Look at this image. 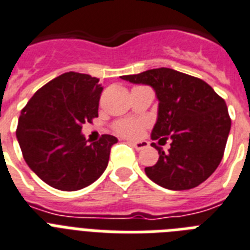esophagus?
Masks as SVG:
<instances>
[{
    "label": "esophagus",
    "instance_id": "esophagus-1",
    "mask_svg": "<svg viewBox=\"0 0 250 250\" xmlns=\"http://www.w3.org/2000/svg\"><path fill=\"white\" fill-rule=\"evenodd\" d=\"M131 144L136 150L146 149V147L149 146V143H147V141H133V143H131Z\"/></svg>",
    "mask_w": 250,
    "mask_h": 250
}]
</instances>
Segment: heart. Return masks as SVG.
<instances>
[{
    "mask_svg": "<svg viewBox=\"0 0 250 250\" xmlns=\"http://www.w3.org/2000/svg\"><path fill=\"white\" fill-rule=\"evenodd\" d=\"M144 122L135 119H122L114 125V131L125 137H136L141 133Z\"/></svg>",
    "mask_w": 250,
    "mask_h": 250,
    "instance_id": "1",
    "label": "heart"
}]
</instances>
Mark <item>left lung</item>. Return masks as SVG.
Returning <instances> with one entry per match:
<instances>
[{"mask_svg":"<svg viewBox=\"0 0 250 250\" xmlns=\"http://www.w3.org/2000/svg\"><path fill=\"white\" fill-rule=\"evenodd\" d=\"M122 79L155 91L157 123L151 139L171 138L167 153L157 145L159 159L146 176L168 190H188L204 182L224 157L231 119L225 100L203 79L169 68L150 69Z\"/></svg>","mask_w":250,"mask_h":250,"instance_id":"8db88e82","label":"left lung"}]
</instances>
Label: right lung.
Here are the masks:
<instances>
[{
    "label": "right lung",
    "instance_id": "1",
    "mask_svg": "<svg viewBox=\"0 0 250 250\" xmlns=\"http://www.w3.org/2000/svg\"><path fill=\"white\" fill-rule=\"evenodd\" d=\"M99 79L68 72L56 77L28 101L16 128L24 160L51 188L77 191L93 184L107 167L117 137L103 135L88 144L82 125L99 113Z\"/></svg>",
    "mask_w": 250,
    "mask_h": 250
}]
</instances>
